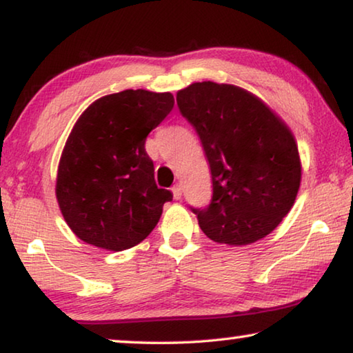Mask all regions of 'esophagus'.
I'll list each match as a JSON object with an SVG mask.
<instances>
[{"label":"esophagus","instance_id":"obj_1","mask_svg":"<svg viewBox=\"0 0 353 353\" xmlns=\"http://www.w3.org/2000/svg\"><path fill=\"white\" fill-rule=\"evenodd\" d=\"M172 192H173V199H175V200H180V199H181V195H183L181 184H175V186L172 188Z\"/></svg>","mask_w":353,"mask_h":353}]
</instances>
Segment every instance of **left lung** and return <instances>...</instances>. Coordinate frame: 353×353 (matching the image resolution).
Wrapping results in <instances>:
<instances>
[{
  "mask_svg": "<svg viewBox=\"0 0 353 353\" xmlns=\"http://www.w3.org/2000/svg\"><path fill=\"white\" fill-rule=\"evenodd\" d=\"M210 163L212 199L192 208L219 244L247 245L274 231L296 201L302 165L291 130L250 92L212 81L176 94Z\"/></svg>",
  "mask_w": 353,
  "mask_h": 353,
  "instance_id": "left-lung-1",
  "label": "left lung"
}]
</instances>
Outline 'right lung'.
<instances>
[{"label":"right lung","instance_id":"obj_1","mask_svg":"<svg viewBox=\"0 0 353 353\" xmlns=\"http://www.w3.org/2000/svg\"><path fill=\"white\" fill-rule=\"evenodd\" d=\"M169 92L123 90L92 103L59 161L56 197L81 241L120 252L152 233L172 192L156 186L145 139L172 111Z\"/></svg>","mask_w":353,"mask_h":353}]
</instances>
